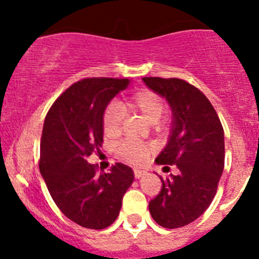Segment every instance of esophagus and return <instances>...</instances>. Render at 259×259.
<instances>
[{
	"label": "esophagus",
	"instance_id": "34e87169",
	"mask_svg": "<svg viewBox=\"0 0 259 259\" xmlns=\"http://www.w3.org/2000/svg\"><path fill=\"white\" fill-rule=\"evenodd\" d=\"M134 174H135V178H136V179H140V178H143V176L145 175L146 172L144 170H139V168H135Z\"/></svg>",
	"mask_w": 259,
	"mask_h": 259
}]
</instances>
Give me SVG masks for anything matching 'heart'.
Listing matches in <instances>:
<instances>
[{
    "instance_id": "b5f03b06",
    "label": "heart",
    "mask_w": 259,
    "mask_h": 259,
    "mask_svg": "<svg viewBox=\"0 0 259 259\" xmlns=\"http://www.w3.org/2000/svg\"><path fill=\"white\" fill-rule=\"evenodd\" d=\"M125 106L140 113L150 123H158L164 111V104L162 98L150 89H141L134 93L125 101ZM123 120L122 109L118 104H110L105 109L102 116V127L107 136H115L120 132ZM119 157L130 163L139 164L146 159L150 153V146L139 141H123L116 148Z\"/></svg>"
}]
</instances>
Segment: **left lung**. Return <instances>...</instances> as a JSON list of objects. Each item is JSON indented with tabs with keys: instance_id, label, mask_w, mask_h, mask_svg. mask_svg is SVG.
I'll return each instance as SVG.
<instances>
[{
	"instance_id": "8db88e82",
	"label": "left lung",
	"mask_w": 259,
	"mask_h": 259,
	"mask_svg": "<svg viewBox=\"0 0 259 259\" xmlns=\"http://www.w3.org/2000/svg\"><path fill=\"white\" fill-rule=\"evenodd\" d=\"M172 111L166 146L158 164H175L178 175L162 176V189L149 202L155 223L179 228L192 223L210 206L224 168V132L212 105L196 87L182 79L143 77Z\"/></svg>"
}]
</instances>
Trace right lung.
Masks as SVG:
<instances>
[{
  "mask_svg": "<svg viewBox=\"0 0 259 259\" xmlns=\"http://www.w3.org/2000/svg\"><path fill=\"white\" fill-rule=\"evenodd\" d=\"M131 80L91 77L62 93L45 118L40 172L63 214L81 227L104 230L118 218L122 198L134 183L131 167L115 163L96 172L88 157L102 145V116L110 101Z\"/></svg>",
  "mask_w": 259,
  "mask_h": 259,
  "instance_id": "1",
  "label": "right lung"
}]
</instances>
